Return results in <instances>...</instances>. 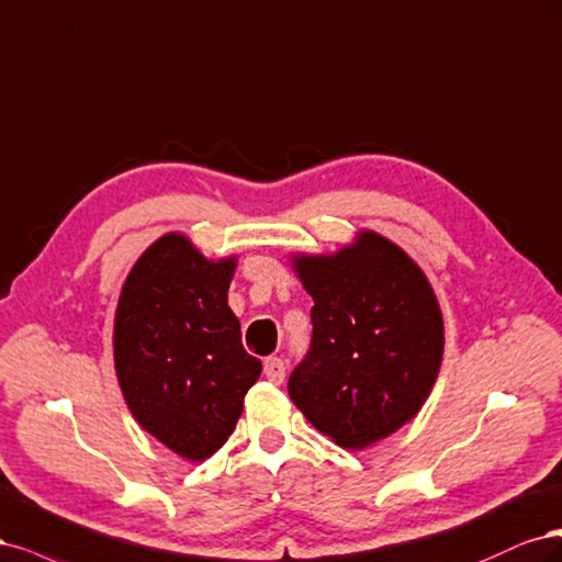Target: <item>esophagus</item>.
<instances>
[{
    "label": "esophagus",
    "mask_w": 562,
    "mask_h": 562,
    "mask_svg": "<svg viewBox=\"0 0 562 562\" xmlns=\"http://www.w3.org/2000/svg\"><path fill=\"white\" fill-rule=\"evenodd\" d=\"M263 375L270 380L273 385H280L284 380V361L280 357H268L263 361Z\"/></svg>",
    "instance_id": "1"
}]
</instances>
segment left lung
<instances>
[{"label":"left lung","instance_id":"8db88e82","mask_svg":"<svg viewBox=\"0 0 562 562\" xmlns=\"http://www.w3.org/2000/svg\"><path fill=\"white\" fill-rule=\"evenodd\" d=\"M313 296V342L289 396L315 429L359 450L413 420L437 383L443 317L406 251L375 231L334 255H294Z\"/></svg>","mask_w":562,"mask_h":562}]
</instances>
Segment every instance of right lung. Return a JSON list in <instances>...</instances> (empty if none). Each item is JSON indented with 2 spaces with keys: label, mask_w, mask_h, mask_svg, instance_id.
I'll use <instances>...</instances> for the list:
<instances>
[{
  "label": "right lung",
  "mask_w": 562,
  "mask_h": 562,
  "mask_svg": "<svg viewBox=\"0 0 562 562\" xmlns=\"http://www.w3.org/2000/svg\"><path fill=\"white\" fill-rule=\"evenodd\" d=\"M238 257L212 261L182 233L147 247L123 282L114 367L133 418L179 458L203 462L235 429L261 361L228 307Z\"/></svg>",
  "instance_id": "obj_1"
}]
</instances>
